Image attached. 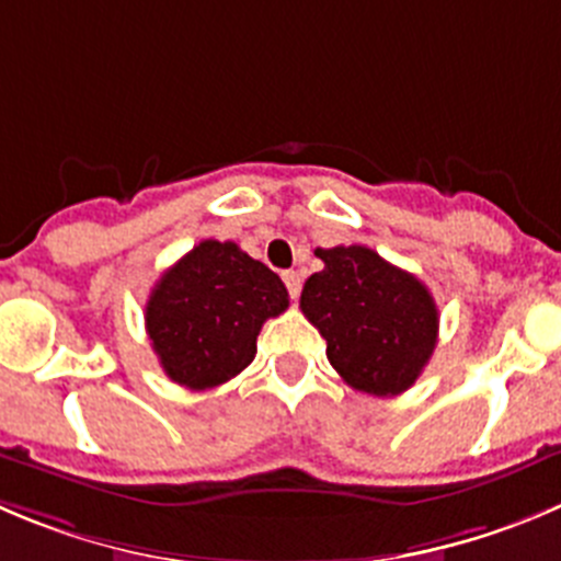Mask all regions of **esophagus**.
<instances>
[{"mask_svg": "<svg viewBox=\"0 0 561 561\" xmlns=\"http://www.w3.org/2000/svg\"><path fill=\"white\" fill-rule=\"evenodd\" d=\"M284 284H286V289H289L291 300H297V297H300V289H302L300 275H297L295 270H286V272H284Z\"/></svg>", "mask_w": 561, "mask_h": 561, "instance_id": "1", "label": "esophagus"}]
</instances>
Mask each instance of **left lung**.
<instances>
[{"label": "left lung", "mask_w": 561, "mask_h": 561, "mask_svg": "<svg viewBox=\"0 0 561 561\" xmlns=\"http://www.w3.org/2000/svg\"><path fill=\"white\" fill-rule=\"evenodd\" d=\"M317 255L322 272L302 286L300 308L328 341V360L355 391H408L437 344V306L419 277L364 244Z\"/></svg>", "instance_id": "left-lung-1"}]
</instances>
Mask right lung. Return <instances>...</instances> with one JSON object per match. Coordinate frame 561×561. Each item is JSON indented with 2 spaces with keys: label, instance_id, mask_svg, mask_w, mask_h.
I'll list each match as a JSON object with an SVG mask.
<instances>
[{
  "label": "right lung",
  "instance_id": "obj_1",
  "mask_svg": "<svg viewBox=\"0 0 561 561\" xmlns=\"http://www.w3.org/2000/svg\"><path fill=\"white\" fill-rule=\"evenodd\" d=\"M289 308L284 280L239 244L204 239L175 261L146 302V330L164 375L206 391L248 369L261 324Z\"/></svg>",
  "mask_w": 561,
  "mask_h": 561
}]
</instances>
